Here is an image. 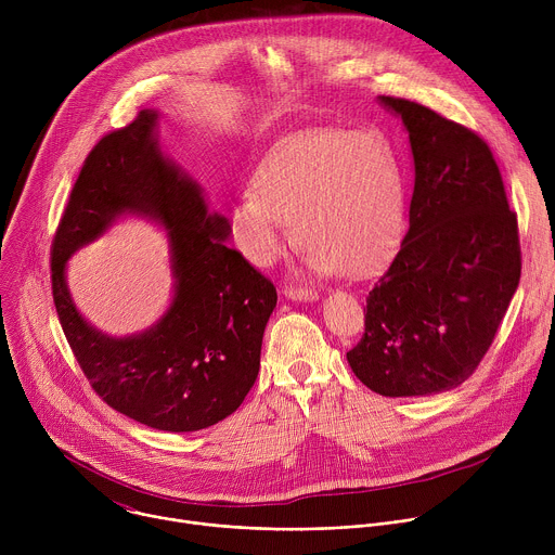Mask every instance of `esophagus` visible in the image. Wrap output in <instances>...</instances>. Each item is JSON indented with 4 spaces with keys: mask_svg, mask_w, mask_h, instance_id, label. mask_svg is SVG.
<instances>
[{
    "mask_svg": "<svg viewBox=\"0 0 555 555\" xmlns=\"http://www.w3.org/2000/svg\"><path fill=\"white\" fill-rule=\"evenodd\" d=\"M283 294H285V298H289V300H298V302H313V300H319V298H321V296H319V292L305 289V287H285V289H283Z\"/></svg>",
    "mask_w": 555,
    "mask_h": 555,
    "instance_id": "34e87169",
    "label": "esophagus"
}]
</instances>
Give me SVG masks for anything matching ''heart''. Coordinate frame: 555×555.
Wrapping results in <instances>:
<instances>
[{
    "label": "heart",
    "instance_id": "1",
    "mask_svg": "<svg viewBox=\"0 0 555 555\" xmlns=\"http://www.w3.org/2000/svg\"><path fill=\"white\" fill-rule=\"evenodd\" d=\"M404 204L398 155L382 133L307 131L263 157L255 191H242L230 206V234L250 263L268 268L298 232L309 272L360 276L398 244Z\"/></svg>",
    "mask_w": 555,
    "mask_h": 555
}]
</instances>
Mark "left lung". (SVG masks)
Wrapping results in <instances>:
<instances>
[{
  "label": "left lung",
  "instance_id": "left-lung-1",
  "mask_svg": "<svg viewBox=\"0 0 555 555\" xmlns=\"http://www.w3.org/2000/svg\"><path fill=\"white\" fill-rule=\"evenodd\" d=\"M377 101L409 131L415 189L347 360L384 398H422L463 384L488 353L520 281L518 223L483 138L420 103Z\"/></svg>",
  "mask_w": 555,
  "mask_h": 555
}]
</instances>
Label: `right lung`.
<instances>
[{
  "instance_id": "right-lung-1",
  "label": "right lung",
  "mask_w": 555,
  "mask_h": 555,
  "mask_svg": "<svg viewBox=\"0 0 555 555\" xmlns=\"http://www.w3.org/2000/svg\"><path fill=\"white\" fill-rule=\"evenodd\" d=\"M157 122L160 112L144 109L88 155L52 244V296L65 338L103 402L155 430L195 433L246 400L276 289L225 246L228 219L208 210L202 186L163 151ZM127 214L168 230L175 298L149 331L116 339L77 311L64 270L76 249Z\"/></svg>"
}]
</instances>
